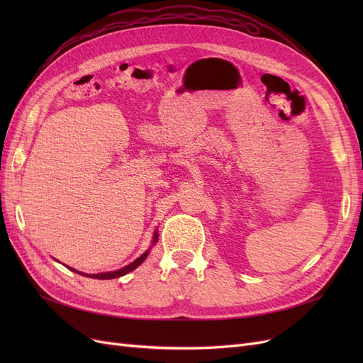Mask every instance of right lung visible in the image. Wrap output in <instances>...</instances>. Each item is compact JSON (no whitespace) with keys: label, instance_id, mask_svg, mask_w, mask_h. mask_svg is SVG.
Returning a JSON list of instances; mask_svg holds the SVG:
<instances>
[{"label":"right lung","instance_id":"obj_1","mask_svg":"<svg viewBox=\"0 0 363 363\" xmlns=\"http://www.w3.org/2000/svg\"><path fill=\"white\" fill-rule=\"evenodd\" d=\"M159 240V233H157V230L155 232V235H152V242H151V247L144 252V255H140L136 260H133L130 263V265H127V267H124V268H121V269H116V271H111V272H100V274H84V272H82V271H77V269H74V268H71L74 272H77V274H82V276H84V277H91V279H98V280H111V279H118V277H123V276H125V274H128V272H131L133 269H136L142 262H144L147 257H148V255H150V251H151V248H152V245H156V242ZM69 268V267H68Z\"/></svg>","mask_w":363,"mask_h":363}]
</instances>
